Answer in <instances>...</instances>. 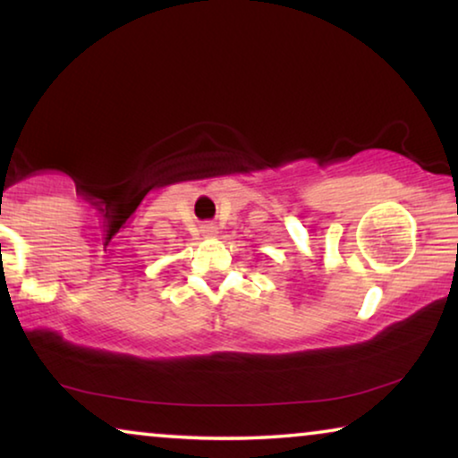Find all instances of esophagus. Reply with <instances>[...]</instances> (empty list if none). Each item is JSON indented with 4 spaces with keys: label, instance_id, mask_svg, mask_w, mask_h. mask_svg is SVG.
<instances>
[{
    "label": "esophagus",
    "instance_id": "esophagus-1",
    "mask_svg": "<svg viewBox=\"0 0 458 458\" xmlns=\"http://www.w3.org/2000/svg\"><path fill=\"white\" fill-rule=\"evenodd\" d=\"M202 233L204 235H215L216 233V227L212 223H206V225H202Z\"/></svg>",
    "mask_w": 458,
    "mask_h": 458
}]
</instances>
